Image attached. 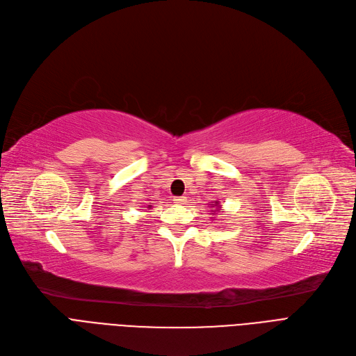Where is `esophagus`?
<instances>
[{
	"label": "esophagus",
	"mask_w": 356,
	"mask_h": 356,
	"mask_svg": "<svg viewBox=\"0 0 356 356\" xmlns=\"http://www.w3.org/2000/svg\"><path fill=\"white\" fill-rule=\"evenodd\" d=\"M185 200H187L185 197H175V198H174V202H177V204H184Z\"/></svg>",
	"instance_id": "1"
}]
</instances>
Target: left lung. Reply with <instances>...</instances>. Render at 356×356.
Returning a JSON list of instances; mask_svg holds the SVG:
<instances>
[{
	"mask_svg": "<svg viewBox=\"0 0 356 356\" xmlns=\"http://www.w3.org/2000/svg\"><path fill=\"white\" fill-rule=\"evenodd\" d=\"M216 204H217V206H218V202H216ZM211 207H214V206H211ZM218 209H222V207H218Z\"/></svg>",
	"mask_w": 356,
	"mask_h": 356,
	"instance_id": "8db88e82",
	"label": "left lung"
}]
</instances>
